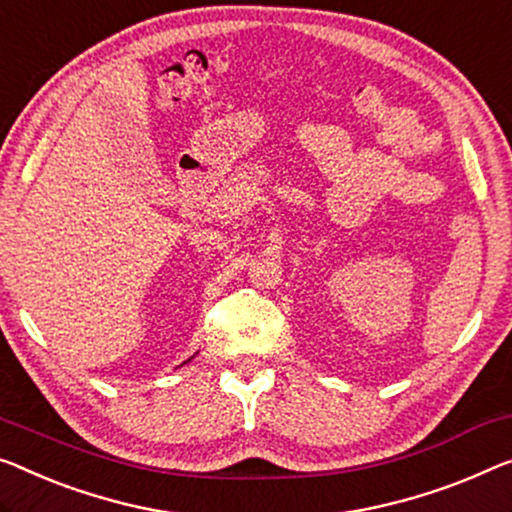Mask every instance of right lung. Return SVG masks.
Wrapping results in <instances>:
<instances>
[{"mask_svg":"<svg viewBox=\"0 0 512 512\" xmlns=\"http://www.w3.org/2000/svg\"><path fill=\"white\" fill-rule=\"evenodd\" d=\"M190 358H193V356H190ZM190 358H188V361H190ZM188 361H186V363H188Z\"/></svg>","mask_w":512,"mask_h":512,"instance_id":"1","label":"right lung"}]
</instances>
